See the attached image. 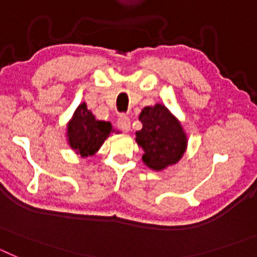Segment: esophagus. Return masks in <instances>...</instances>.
<instances>
[{"mask_svg": "<svg viewBox=\"0 0 257 257\" xmlns=\"http://www.w3.org/2000/svg\"><path fill=\"white\" fill-rule=\"evenodd\" d=\"M117 126L119 127L122 131H130L131 128L130 118L127 117L126 114L119 115V118H118V121H117Z\"/></svg>", "mask_w": 257, "mask_h": 257, "instance_id": "34e87169", "label": "esophagus"}]
</instances>
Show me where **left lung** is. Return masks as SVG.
Instances as JSON below:
<instances>
[{
	"label": "left lung",
	"mask_w": 257,
	"mask_h": 257,
	"mask_svg": "<svg viewBox=\"0 0 257 257\" xmlns=\"http://www.w3.org/2000/svg\"><path fill=\"white\" fill-rule=\"evenodd\" d=\"M143 128L136 131V143L144 151L143 162L162 171L180 161L187 149V135L181 123L162 104L145 106L139 115Z\"/></svg>",
	"instance_id": "obj_1"
}]
</instances>
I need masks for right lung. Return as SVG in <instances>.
Listing matches in <instances>:
<instances>
[{"label": "right lung", "instance_id": "add662e5", "mask_svg": "<svg viewBox=\"0 0 257 257\" xmlns=\"http://www.w3.org/2000/svg\"><path fill=\"white\" fill-rule=\"evenodd\" d=\"M112 133H114L112 123L95 119L86 103L79 104L67 124L68 143L81 157L94 156Z\"/></svg>", "mask_w": 257, "mask_h": 257}]
</instances>
